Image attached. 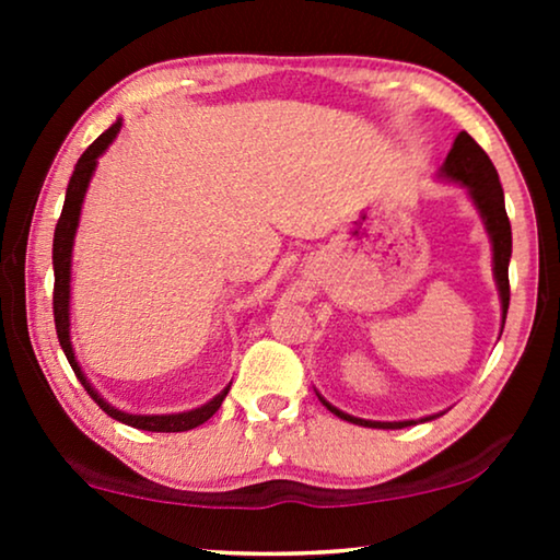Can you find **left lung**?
Listing matches in <instances>:
<instances>
[{
    "label": "left lung",
    "mask_w": 560,
    "mask_h": 560,
    "mask_svg": "<svg viewBox=\"0 0 560 560\" xmlns=\"http://www.w3.org/2000/svg\"><path fill=\"white\" fill-rule=\"evenodd\" d=\"M439 178L456 183L466 190V196L471 198L474 209L479 211L481 224H485L489 242H492V272H494V282H497V293H500V303H502V326L504 318H508V308H510V278H508V267H510V257H512V229H510V219L508 211H504V194L500 186V175H497L492 160L485 150L474 142L471 135L458 132L454 140V148L443 160ZM318 395V393H316ZM318 400L326 405V410H331L334 416H339L341 420H349L354 425H364V428H382V431H395V428H405V425H416L418 420H366V418H354L349 412H343L331 405L324 397L318 395ZM435 416H425L420 418V423L425 420H433Z\"/></svg>",
    "instance_id": "left-lung-1"
}]
</instances>
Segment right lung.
Instances as JSON below:
<instances>
[{
	"instance_id": "add662e5",
	"label": "right lung",
	"mask_w": 560,
	"mask_h": 560,
	"mask_svg": "<svg viewBox=\"0 0 560 560\" xmlns=\"http://www.w3.org/2000/svg\"><path fill=\"white\" fill-rule=\"evenodd\" d=\"M121 125H125V121H121V117H119L109 129H106L104 135H98L96 140L89 144V150L83 152V155L79 158V163H75V167H73L71 180H68L66 203H63V211H60V219L56 224V236H52V275H56V288H52V316H56L58 341H60V349H63V354L68 359V364L73 366L75 377H79L81 385L86 387V393L94 397V402L106 412V416H112L114 420H119V423H125V425L140 428V431L180 433V431H190V428L206 423V420H209L213 412L221 408V402H224V397H226L229 387H232V385H226L217 397H213V400L201 405V408L183 410V412H163V416H137V412H125V410L114 408V405L106 402L104 397L98 395L94 387H91V382L86 380V374H83V370H81L79 359H75V354H73V341H71V259H73V242H75V232H79L83 198H86L89 183H91V178H94L98 158H102L104 152L109 150V144L117 140Z\"/></svg>"
}]
</instances>
